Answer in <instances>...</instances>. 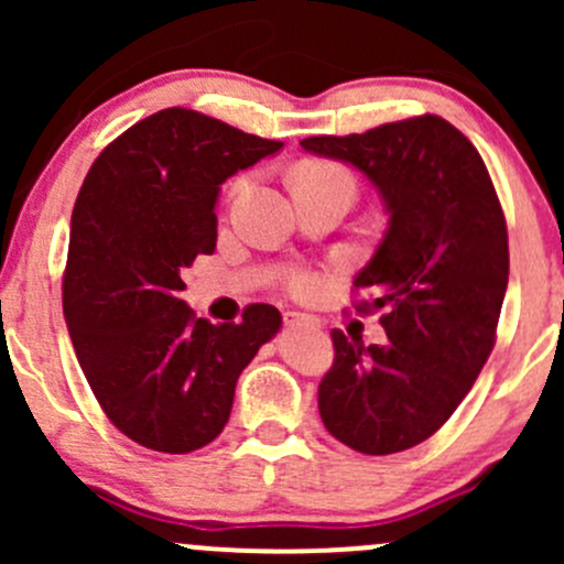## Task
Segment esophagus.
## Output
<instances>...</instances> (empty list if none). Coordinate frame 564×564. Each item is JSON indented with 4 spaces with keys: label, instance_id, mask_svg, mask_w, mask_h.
I'll return each instance as SVG.
<instances>
[{
    "label": "esophagus",
    "instance_id": "1",
    "mask_svg": "<svg viewBox=\"0 0 564 564\" xmlns=\"http://www.w3.org/2000/svg\"><path fill=\"white\" fill-rule=\"evenodd\" d=\"M283 322H286V327H300V324H308V327H322V322H318V318L300 314V311H286V314H283Z\"/></svg>",
    "mask_w": 564,
    "mask_h": 564
}]
</instances>
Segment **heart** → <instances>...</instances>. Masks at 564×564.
Listing matches in <instances>:
<instances>
[{
  "label": "heart",
  "instance_id": "heart-1",
  "mask_svg": "<svg viewBox=\"0 0 564 564\" xmlns=\"http://www.w3.org/2000/svg\"><path fill=\"white\" fill-rule=\"evenodd\" d=\"M327 180H349V174L338 166H329V163H305L294 172V185H305V182H327ZM318 286V278L311 272H297L292 278V289L300 294L314 292Z\"/></svg>",
  "mask_w": 564,
  "mask_h": 564
}]
</instances>
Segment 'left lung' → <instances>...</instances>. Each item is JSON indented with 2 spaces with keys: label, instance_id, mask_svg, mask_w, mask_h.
I'll list each match as a JSON object with an SVG mask.
<instances>
[{
  "label": "left lung",
  "instance_id": "8db88e82",
  "mask_svg": "<svg viewBox=\"0 0 564 564\" xmlns=\"http://www.w3.org/2000/svg\"><path fill=\"white\" fill-rule=\"evenodd\" d=\"M300 147L355 166L388 213L377 253L355 275L371 294L360 311H382L388 344L333 329L318 414L351 451H409L447 423L494 349L510 270L497 191L471 141L434 113Z\"/></svg>",
  "mask_w": 564,
  "mask_h": 564
}]
</instances>
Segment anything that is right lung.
I'll return each instance as SVG.
<instances>
[{
    "instance_id": "right-lung-1",
    "label": "right lung",
    "mask_w": 564,
    "mask_h": 564,
    "mask_svg": "<svg viewBox=\"0 0 564 564\" xmlns=\"http://www.w3.org/2000/svg\"><path fill=\"white\" fill-rule=\"evenodd\" d=\"M281 141L191 108L124 130L89 169L70 218L62 308L78 366L113 425L158 453H193L229 423L235 388L283 318H196L182 270L218 240L220 185Z\"/></svg>"
}]
</instances>
